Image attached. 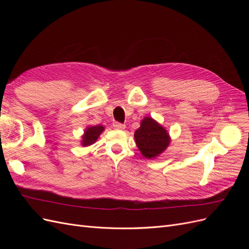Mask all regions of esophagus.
<instances>
[{
	"label": "esophagus",
	"mask_w": 249,
	"mask_h": 249,
	"mask_svg": "<svg viewBox=\"0 0 249 249\" xmlns=\"http://www.w3.org/2000/svg\"><path fill=\"white\" fill-rule=\"evenodd\" d=\"M113 126H114V129H116V130H124L125 127V124L115 122V123H113Z\"/></svg>",
	"instance_id": "34e87169"
}]
</instances>
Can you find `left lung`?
Returning a JSON list of instances; mask_svg holds the SVG:
<instances>
[{
  "instance_id": "obj_1",
  "label": "left lung",
  "mask_w": 249,
  "mask_h": 249,
  "mask_svg": "<svg viewBox=\"0 0 249 249\" xmlns=\"http://www.w3.org/2000/svg\"><path fill=\"white\" fill-rule=\"evenodd\" d=\"M134 136L141 154L147 159H153L163 153L170 141L166 130L150 117L142 120Z\"/></svg>"
}]
</instances>
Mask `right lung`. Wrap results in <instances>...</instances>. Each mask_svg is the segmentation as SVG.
<instances>
[{"label": "right lung", "mask_w": 249, "mask_h": 249, "mask_svg": "<svg viewBox=\"0 0 249 249\" xmlns=\"http://www.w3.org/2000/svg\"><path fill=\"white\" fill-rule=\"evenodd\" d=\"M104 131V126L102 125H94V126H90L85 131L84 136H83V145H90L92 144L96 141V139L99 138L100 134Z\"/></svg>", "instance_id": "right-lung-1"}]
</instances>
